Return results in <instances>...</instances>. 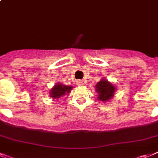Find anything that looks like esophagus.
<instances>
[{
    "label": "esophagus",
    "mask_w": 158,
    "mask_h": 158,
    "mask_svg": "<svg viewBox=\"0 0 158 158\" xmlns=\"http://www.w3.org/2000/svg\"><path fill=\"white\" fill-rule=\"evenodd\" d=\"M76 83L78 86H83L84 84V81H83V80H77Z\"/></svg>",
    "instance_id": "34e87169"
}]
</instances>
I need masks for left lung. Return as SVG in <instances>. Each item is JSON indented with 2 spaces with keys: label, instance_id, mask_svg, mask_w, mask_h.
<instances>
[{
  "label": "left lung",
  "instance_id": "8db88e82",
  "mask_svg": "<svg viewBox=\"0 0 158 158\" xmlns=\"http://www.w3.org/2000/svg\"><path fill=\"white\" fill-rule=\"evenodd\" d=\"M96 92L98 93L97 99L101 101H109L114 96L116 88L107 79H102L96 85Z\"/></svg>",
  "mask_w": 158,
  "mask_h": 158
}]
</instances>
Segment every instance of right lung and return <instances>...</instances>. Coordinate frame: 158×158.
<instances>
[{
	"label": "right lung",
	"instance_id": "obj_1",
	"mask_svg": "<svg viewBox=\"0 0 158 158\" xmlns=\"http://www.w3.org/2000/svg\"><path fill=\"white\" fill-rule=\"evenodd\" d=\"M72 86H66L61 83H57L50 91V97H52L53 99H58L64 95L70 92Z\"/></svg>",
	"mask_w": 158,
	"mask_h": 158
}]
</instances>
